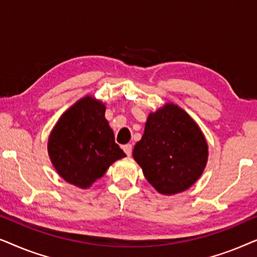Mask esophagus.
<instances>
[{
    "mask_svg": "<svg viewBox=\"0 0 257 257\" xmlns=\"http://www.w3.org/2000/svg\"><path fill=\"white\" fill-rule=\"evenodd\" d=\"M122 150H124V152L130 157V156H131V153H132V145H131V144H126V145H122Z\"/></svg>",
    "mask_w": 257,
    "mask_h": 257,
    "instance_id": "34e87169",
    "label": "esophagus"
}]
</instances>
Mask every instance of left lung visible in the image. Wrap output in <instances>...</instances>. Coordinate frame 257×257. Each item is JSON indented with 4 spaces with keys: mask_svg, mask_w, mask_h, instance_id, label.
<instances>
[{
    "mask_svg": "<svg viewBox=\"0 0 257 257\" xmlns=\"http://www.w3.org/2000/svg\"><path fill=\"white\" fill-rule=\"evenodd\" d=\"M132 156L158 193L173 195L201 177L208 161V144L187 112L166 103L149 114Z\"/></svg>",
    "mask_w": 257,
    "mask_h": 257,
    "instance_id": "left-lung-1",
    "label": "left lung"
}]
</instances>
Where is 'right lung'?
<instances>
[{"instance_id": "obj_1", "label": "right lung", "mask_w": 257, "mask_h": 257, "mask_svg": "<svg viewBox=\"0 0 257 257\" xmlns=\"http://www.w3.org/2000/svg\"><path fill=\"white\" fill-rule=\"evenodd\" d=\"M106 106L92 96L77 100L61 115L48 139V153L59 177L86 189L126 154L114 143Z\"/></svg>"}]
</instances>
